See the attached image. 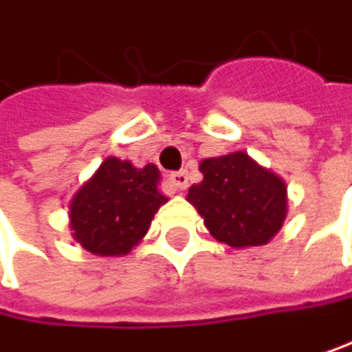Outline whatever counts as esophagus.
I'll list each match as a JSON object with an SVG mask.
<instances>
[{"mask_svg":"<svg viewBox=\"0 0 352 352\" xmlns=\"http://www.w3.org/2000/svg\"><path fill=\"white\" fill-rule=\"evenodd\" d=\"M188 170H177V173H170L168 175V182L170 186H175L177 190H186L188 188Z\"/></svg>","mask_w":352,"mask_h":352,"instance_id":"34e87169","label":"esophagus"}]
</instances>
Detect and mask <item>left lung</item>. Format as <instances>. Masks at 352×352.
Segmentation results:
<instances>
[{"label": "left lung", "instance_id": "left-lung-1", "mask_svg": "<svg viewBox=\"0 0 352 352\" xmlns=\"http://www.w3.org/2000/svg\"><path fill=\"white\" fill-rule=\"evenodd\" d=\"M203 182L188 190L209 233L233 248L265 245L286 220V184L256 164L248 153L233 151L201 162Z\"/></svg>", "mask_w": 352, "mask_h": 352}]
</instances>
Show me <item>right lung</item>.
I'll return each mask as SVG.
<instances>
[{
    "instance_id": "1",
    "label": "right lung",
    "mask_w": 352,
    "mask_h": 352,
    "mask_svg": "<svg viewBox=\"0 0 352 352\" xmlns=\"http://www.w3.org/2000/svg\"><path fill=\"white\" fill-rule=\"evenodd\" d=\"M160 170L107 158L70 201L72 237L98 256H122L141 241L168 199L158 190Z\"/></svg>"
}]
</instances>
